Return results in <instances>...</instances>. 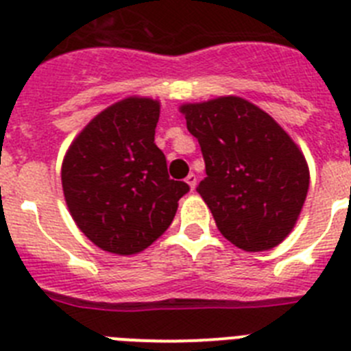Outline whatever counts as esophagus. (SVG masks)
<instances>
[{"mask_svg":"<svg viewBox=\"0 0 351 351\" xmlns=\"http://www.w3.org/2000/svg\"><path fill=\"white\" fill-rule=\"evenodd\" d=\"M186 182H188V186L191 188V191L197 188V176L195 173H188V178H186Z\"/></svg>","mask_w":351,"mask_h":351,"instance_id":"obj_1","label":"esophagus"}]
</instances>
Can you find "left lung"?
I'll return each instance as SVG.
<instances>
[{
  "instance_id": "1",
  "label": "left lung",
  "mask_w": 351,
  "mask_h": 351,
  "mask_svg": "<svg viewBox=\"0 0 351 351\" xmlns=\"http://www.w3.org/2000/svg\"><path fill=\"white\" fill-rule=\"evenodd\" d=\"M206 178L197 191L223 237L244 251H267L299 218L309 188L304 154L267 112L239 96L182 105Z\"/></svg>"
}]
</instances>
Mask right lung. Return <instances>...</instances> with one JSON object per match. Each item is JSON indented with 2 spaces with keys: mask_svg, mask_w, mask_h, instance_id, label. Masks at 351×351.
Instances as JSON below:
<instances>
[{
  "mask_svg": "<svg viewBox=\"0 0 351 351\" xmlns=\"http://www.w3.org/2000/svg\"><path fill=\"white\" fill-rule=\"evenodd\" d=\"M160 104L130 96L105 108L71 142L61 182L71 218L108 253L135 255L172 223L190 191L167 172L154 144Z\"/></svg>",
  "mask_w": 351,
  "mask_h": 351,
  "instance_id": "obj_1",
  "label": "right lung"
}]
</instances>
